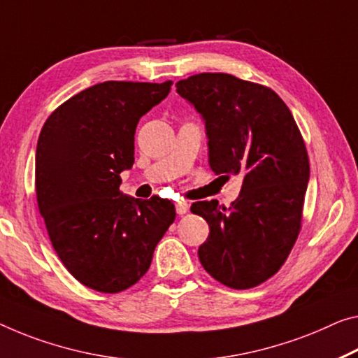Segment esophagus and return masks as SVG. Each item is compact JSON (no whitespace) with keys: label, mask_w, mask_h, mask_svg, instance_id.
I'll list each match as a JSON object with an SVG mask.
<instances>
[{"label":"esophagus","mask_w":358,"mask_h":358,"mask_svg":"<svg viewBox=\"0 0 358 358\" xmlns=\"http://www.w3.org/2000/svg\"><path fill=\"white\" fill-rule=\"evenodd\" d=\"M189 203L187 201H184V200H180V201H178L176 203V213L178 214H185L187 211H189Z\"/></svg>","instance_id":"1"}]
</instances>
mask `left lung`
<instances>
[{
    "instance_id": "8db88e82",
    "label": "left lung",
    "mask_w": 358,
    "mask_h": 358,
    "mask_svg": "<svg viewBox=\"0 0 358 358\" xmlns=\"http://www.w3.org/2000/svg\"><path fill=\"white\" fill-rule=\"evenodd\" d=\"M176 87L205 122L213 171L243 176L229 208L192 205L210 225L198 259L225 287H257L278 272L299 235L310 168L298 124L271 87L234 75L200 73Z\"/></svg>"
}]
</instances>
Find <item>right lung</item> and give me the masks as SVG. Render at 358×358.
<instances>
[{
    "instance_id": "obj_1",
    "label": "right lung",
    "mask_w": 358,
    "mask_h": 358,
    "mask_svg": "<svg viewBox=\"0 0 358 358\" xmlns=\"http://www.w3.org/2000/svg\"><path fill=\"white\" fill-rule=\"evenodd\" d=\"M171 81H106L70 97L43 126L36 145L38 208L67 271L101 293L144 277L174 222L169 200L120 192L133 168L136 126L171 91Z\"/></svg>"
}]
</instances>
